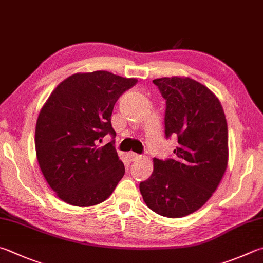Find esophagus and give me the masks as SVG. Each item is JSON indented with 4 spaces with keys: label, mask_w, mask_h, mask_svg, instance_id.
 <instances>
[{
    "label": "esophagus",
    "mask_w": 263,
    "mask_h": 263,
    "mask_svg": "<svg viewBox=\"0 0 263 263\" xmlns=\"http://www.w3.org/2000/svg\"><path fill=\"white\" fill-rule=\"evenodd\" d=\"M127 157H128V160H130V161H137V160H139L141 156L139 154H136V153L130 152L127 154Z\"/></svg>",
    "instance_id": "obj_1"
}]
</instances>
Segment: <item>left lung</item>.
<instances>
[{
    "mask_svg": "<svg viewBox=\"0 0 263 263\" xmlns=\"http://www.w3.org/2000/svg\"><path fill=\"white\" fill-rule=\"evenodd\" d=\"M165 99L164 133L178 140L173 159H154L140 192L153 212L179 218L201 208L228 166V124L211 89L189 77L153 80Z\"/></svg>",
    "mask_w": 263,
    "mask_h": 263,
    "instance_id": "8db88e82",
    "label": "left lung"
}]
</instances>
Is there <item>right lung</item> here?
<instances>
[{
  "label": "right lung",
  "instance_id": "1",
  "mask_svg": "<svg viewBox=\"0 0 263 263\" xmlns=\"http://www.w3.org/2000/svg\"><path fill=\"white\" fill-rule=\"evenodd\" d=\"M137 82L108 71L76 73L44 104L35 126L36 157L47 183L64 202L77 207L103 202L123 178L111 114L119 97ZM107 134L113 140L99 147Z\"/></svg>",
  "mask_w": 263,
  "mask_h": 263
}]
</instances>
